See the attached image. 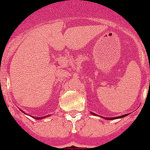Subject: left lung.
Here are the masks:
<instances>
[{"mask_svg": "<svg viewBox=\"0 0 150 150\" xmlns=\"http://www.w3.org/2000/svg\"><path fill=\"white\" fill-rule=\"evenodd\" d=\"M91 113L92 114V115H95L94 113H92V112H91ZM127 115H128L127 114H126V115H121V116H118V117H113V118H105V119H108V120H111V119H120V118H123V117L127 116ZM103 118V117H102Z\"/></svg>", "mask_w": 150, "mask_h": 150, "instance_id": "left-lung-1", "label": "left lung"}]
</instances>
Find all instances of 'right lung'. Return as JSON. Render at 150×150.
<instances>
[{
    "mask_svg": "<svg viewBox=\"0 0 150 150\" xmlns=\"http://www.w3.org/2000/svg\"><path fill=\"white\" fill-rule=\"evenodd\" d=\"M22 112H23V111H22ZM33 118L35 119H43L44 117H33Z\"/></svg>",
    "mask_w": 150,
    "mask_h": 150,
    "instance_id": "obj_1",
    "label": "right lung"
}]
</instances>
